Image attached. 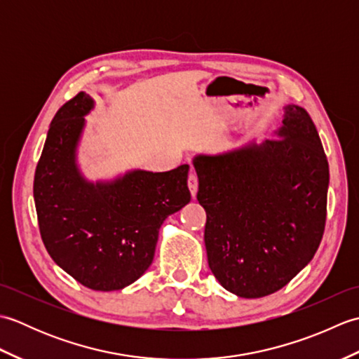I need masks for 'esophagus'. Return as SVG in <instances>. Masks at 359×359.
<instances>
[{"instance_id": "1", "label": "esophagus", "mask_w": 359, "mask_h": 359, "mask_svg": "<svg viewBox=\"0 0 359 359\" xmlns=\"http://www.w3.org/2000/svg\"><path fill=\"white\" fill-rule=\"evenodd\" d=\"M188 187H189V191H191V196L196 197L197 194V188H199V180H197V175L196 172H189V177H188Z\"/></svg>"}]
</instances>
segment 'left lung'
<instances>
[{"mask_svg":"<svg viewBox=\"0 0 359 359\" xmlns=\"http://www.w3.org/2000/svg\"><path fill=\"white\" fill-rule=\"evenodd\" d=\"M193 165L219 284L245 299L285 287L313 259L325 225L329 162L309 112L287 104L271 139L197 154Z\"/></svg>","mask_w":359,"mask_h":359,"instance_id":"obj_1","label":"left lung"}]
</instances>
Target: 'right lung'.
Here are the masks:
<instances>
[{"label": "right lung", "mask_w": 359, "mask_h": 359, "mask_svg": "<svg viewBox=\"0 0 359 359\" xmlns=\"http://www.w3.org/2000/svg\"><path fill=\"white\" fill-rule=\"evenodd\" d=\"M94 108V98L80 93L55 114L36 165L34 199L53 262L85 287L112 292L148 270L163 220L191 201L189 165L89 180L79 148Z\"/></svg>", "instance_id": "obj_1"}]
</instances>
